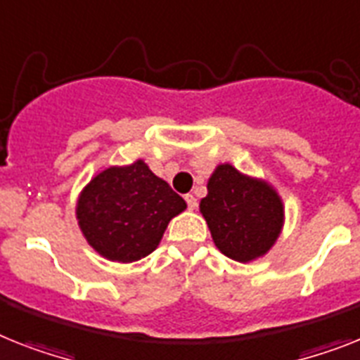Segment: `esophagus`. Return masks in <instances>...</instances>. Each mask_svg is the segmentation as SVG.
<instances>
[{
	"mask_svg": "<svg viewBox=\"0 0 360 360\" xmlns=\"http://www.w3.org/2000/svg\"><path fill=\"white\" fill-rule=\"evenodd\" d=\"M186 202H187V207H189V210H197V206H198V202H197V198L193 197V195H186Z\"/></svg>",
	"mask_w": 360,
	"mask_h": 360,
	"instance_id": "34e87169",
	"label": "esophagus"
}]
</instances>
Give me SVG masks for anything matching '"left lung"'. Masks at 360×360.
<instances>
[{
    "instance_id": "obj_1",
    "label": "left lung",
    "mask_w": 360,
    "mask_h": 360,
    "mask_svg": "<svg viewBox=\"0 0 360 360\" xmlns=\"http://www.w3.org/2000/svg\"><path fill=\"white\" fill-rule=\"evenodd\" d=\"M198 207L217 248L239 263L269 254L283 230L285 206L276 187L231 163L217 165Z\"/></svg>"
}]
</instances>
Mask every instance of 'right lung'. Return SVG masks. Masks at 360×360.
Masks as SVG:
<instances>
[{"mask_svg":"<svg viewBox=\"0 0 360 360\" xmlns=\"http://www.w3.org/2000/svg\"><path fill=\"white\" fill-rule=\"evenodd\" d=\"M186 200L143 160L101 169L79 193L75 217L88 245L105 259L132 263L158 248Z\"/></svg>","mask_w":360,"mask_h":360,"instance_id":"obj_1","label":"right lung"}]
</instances>
